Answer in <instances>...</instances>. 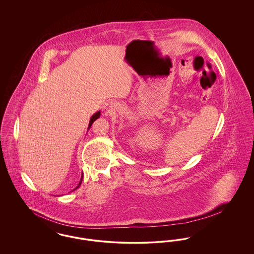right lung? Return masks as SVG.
I'll list each match as a JSON object with an SVG mask.
<instances>
[{"label":"right lung","mask_w":254,"mask_h":254,"mask_svg":"<svg viewBox=\"0 0 254 254\" xmlns=\"http://www.w3.org/2000/svg\"><path fill=\"white\" fill-rule=\"evenodd\" d=\"M101 116V111H97L96 113H94L92 116H91V118H90V120H89V124H88V127H87V129H89L90 127H91V126H92V124H93V122L97 120L99 117ZM82 181H83V173H82V177H81V180L79 182V184H78V186L73 190H77L80 186H81V184H82Z\"/></svg>","instance_id":"add662e5"}]
</instances>
